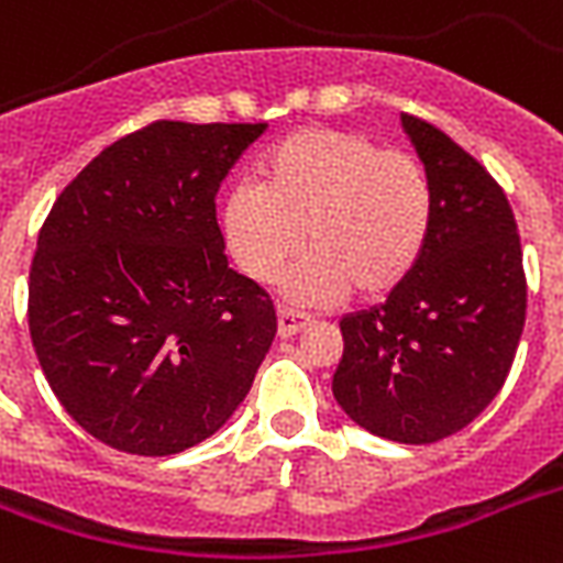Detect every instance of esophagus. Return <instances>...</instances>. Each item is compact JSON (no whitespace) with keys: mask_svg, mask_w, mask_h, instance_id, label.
I'll return each mask as SVG.
<instances>
[{"mask_svg":"<svg viewBox=\"0 0 563 563\" xmlns=\"http://www.w3.org/2000/svg\"><path fill=\"white\" fill-rule=\"evenodd\" d=\"M312 324L310 316H303V312L298 310H289V307H283V310H277V333H280L283 339L286 336H295V333H300V330H307Z\"/></svg>","mask_w":563,"mask_h":563,"instance_id":"1","label":"esophagus"}]
</instances>
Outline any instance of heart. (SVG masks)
I'll list each match as a JSON object with an SVG mask.
<instances>
[{"instance_id":"heart-1","label":"heart","mask_w":563,"mask_h":563,"mask_svg":"<svg viewBox=\"0 0 563 563\" xmlns=\"http://www.w3.org/2000/svg\"><path fill=\"white\" fill-rule=\"evenodd\" d=\"M260 188L224 200L227 247L251 280L268 283L303 247L312 253L283 289L300 303L380 298L410 277L431 224L434 188L407 153L380 150L351 129H298L256 167Z\"/></svg>"}]
</instances>
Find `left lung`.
<instances>
[{
	"label": "left lung",
	"instance_id": "8db88e82",
	"mask_svg": "<svg viewBox=\"0 0 563 563\" xmlns=\"http://www.w3.org/2000/svg\"><path fill=\"white\" fill-rule=\"evenodd\" d=\"M401 126L434 188V224L410 277L339 321L333 398L368 434L424 445L499 396L526 324V272L499 183L431 123L401 114Z\"/></svg>",
	"mask_w": 563,
	"mask_h": 563
}]
</instances>
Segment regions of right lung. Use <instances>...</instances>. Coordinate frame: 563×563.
Wrapping results in <instances>:
<instances>
[{"instance_id": "right-lung-1", "label": "right lung", "mask_w": 563, "mask_h": 563, "mask_svg": "<svg viewBox=\"0 0 563 563\" xmlns=\"http://www.w3.org/2000/svg\"><path fill=\"white\" fill-rule=\"evenodd\" d=\"M265 123L158 120L106 147L37 235L29 330L55 398L100 443L165 457L242 405L277 312L227 263L218 188Z\"/></svg>"}]
</instances>
